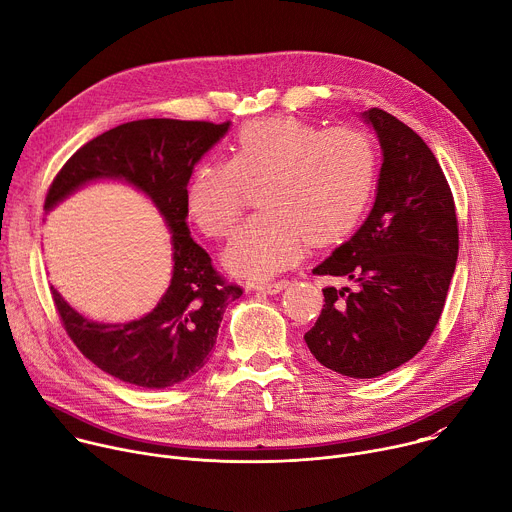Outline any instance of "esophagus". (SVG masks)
Returning <instances> with one entry per match:
<instances>
[{"instance_id":"34e87169","label":"esophagus","mask_w":512,"mask_h":512,"mask_svg":"<svg viewBox=\"0 0 512 512\" xmlns=\"http://www.w3.org/2000/svg\"><path fill=\"white\" fill-rule=\"evenodd\" d=\"M289 285V281L281 279V281H273V283H259L255 285V291H263V294H279L281 289H285Z\"/></svg>"}]
</instances>
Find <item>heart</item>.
Masks as SVG:
<instances>
[{
    "label": "heart",
    "mask_w": 512,
    "mask_h": 512,
    "mask_svg": "<svg viewBox=\"0 0 512 512\" xmlns=\"http://www.w3.org/2000/svg\"><path fill=\"white\" fill-rule=\"evenodd\" d=\"M373 137L354 127L322 129L296 117L245 125L231 160H204L186 186L196 227L221 239L231 233L249 184H263L251 216L225 251L231 273L263 281L300 261L308 243L330 245L362 221L377 186Z\"/></svg>",
    "instance_id": "obj_1"
}]
</instances>
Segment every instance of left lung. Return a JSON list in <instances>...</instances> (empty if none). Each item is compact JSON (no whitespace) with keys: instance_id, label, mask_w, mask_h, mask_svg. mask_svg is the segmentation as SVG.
Returning <instances> with one entry per match:
<instances>
[{"instance_id":"8db88e82","label":"left lung","mask_w":512,"mask_h":512,"mask_svg":"<svg viewBox=\"0 0 512 512\" xmlns=\"http://www.w3.org/2000/svg\"><path fill=\"white\" fill-rule=\"evenodd\" d=\"M362 119L383 152L375 204L360 229L314 267L356 287L322 289L326 304L304 340L326 369L375 379L411 360L440 320L458 261V218L427 143L383 109Z\"/></svg>"}]
</instances>
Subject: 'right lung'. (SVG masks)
<instances>
[{"label": "right lung", "instance_id": "add662e5", "mask_svg": "<svg viewBox=\"0 0 512 512\" xmlns=\"http://www.w3.org/2000/svg\"><path fill=\"white\" fill-rule=\"evenodd\" d=\"M231 123L139 119L91 139L56 174L44 202L54 208L95 180H121L148 196L172 233V279L158 306L125 324L85 318L58 294L52 300L77 348L107 375L143 389L174 387L210 358L225 308L243 296L216 273L186 223V186L194 166Z\"/></svg>", "mask_w": 512, "mask_h": 512}]
</instances>
